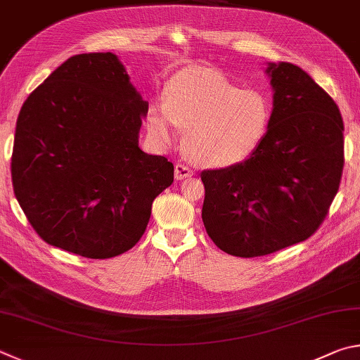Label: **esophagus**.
I'll list each match as a JSON object with an SVG mask.
<instances>
[{"mask_svg":"<svg viewBox=\"0 0 360 360\" xmlns=\"http://www.w3.org/2000/svg\"><path fill=\"white\" fill-rule=\"evenodd\" d=\"M190 176H193V170L185 166V164H175V179L176 180H185V179H190Z\"/></svg>","mask_w":360,"mask_h":360,"instance_id":"obj_1","label":"esophagus"}]
</instances>
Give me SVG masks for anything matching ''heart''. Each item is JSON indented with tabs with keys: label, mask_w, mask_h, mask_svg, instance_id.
<instances>
[{
	"label": "heart",
	"mask_w": 360,
	"mask_h": 360,
	"mask_svg": "<svg viewBox=\"0 0 360 360\" xmlns=\"http://www.w3.org/2000/svg\"><path fill=\"white\" fill-rule=\"evenodd\" d=\"M272 122L266 93L242 90L223 74L188 68L170 80L166 103L151 104L148 126L162 143L172 142L175 126L188 129L185 148L199 166L226 169L253 156Z\"/></svg>",
	"instance_id": "obj_1"
}]
</instances>
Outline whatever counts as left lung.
I'll use <instances>...</instances> for the list:
<instances>
[{"label":"left lung","instance_id":"1","mask_svg":"<svg viewBox=\"0 0 360 360\" xmlns=\"http://www.w3.org/2000/svg\"><path fill=\"white\" fill-rule=\"evenodd\" d=\"M272 122L256 153L200 174L202 221L224 253L257 257L311 237L342 180L345 148L338 105L304 69L270 63Z\"/></svg>","mask_w":360,"mask_h":360}]
</instances>
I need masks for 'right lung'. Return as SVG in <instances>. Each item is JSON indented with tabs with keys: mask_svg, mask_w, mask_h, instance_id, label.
Masks as SVG:
<instances>
[{
	"mask_svg": "<svg viewBox=\"0 0 360 360\" xmlns=\"http://www.w3.org/2000/svg\"><path fill=\"white\" fill-rule=\"evenodd\" d=\"M147 112L110 52L71 56L27 98L11 175L44 242L109 259L141 240L155 198L174 181L167 158L139 148Z\"/></svg>",
	"mask_w": 360,
	"mask_h": 360,
	"instance_id": "add662e5",
	"label": "right lung"
}]
</instances>
